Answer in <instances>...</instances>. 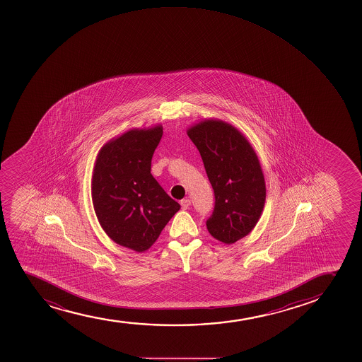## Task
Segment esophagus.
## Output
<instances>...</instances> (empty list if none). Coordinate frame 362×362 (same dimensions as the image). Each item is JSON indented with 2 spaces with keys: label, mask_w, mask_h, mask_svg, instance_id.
I'll return each mask as SVG.
<instances>
[{
  "label": "esophagus",
  "mask_w": 362,
  "mask_h": 362,
  "mask_svg": "<svg viewBox=\"0 0 362 362\" xmlns=\"http://www.w3.org/2000/svg\"><path fill=\"white\" fill-rule=\"evenodd\" d=\"M190 199H184L180 201V206H182V208L183 209H187V208L190 207Z\"/></svg>",
  "instance_id": "esophagus-1"
}]
</instances>
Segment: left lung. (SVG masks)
Wrapping results in <instances>:
<instances>
[{"label":"left lung","instance_id":"left-lung-1","mask_svg":"<svg viewBox=\"0 0 362 362\" xmlns=\"http://www.w3.org/2000/svg\"><path fill=\"white\" fill-rule=\"evenodd\" d=\"M187 132L216 196L206 223L208 232L223 243H235L252 232L264 211L266 184L260 161L245 136L228 122L206 119Z\"/></svg>","mask_w":362,"mask_h":362}]
</instances>
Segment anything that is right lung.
<instances>
[{"label":"right lung","mask_w":362,"mask_h":362,"mask_svg":"<svg viewBox=\"0 0 362 362\" xmlns=\"http://www.w3.org/2000/svg\"><path fill=\"white\" fill-rule=\"evenodd\" d=\"M163 126L131 129L102 146L91 196L98 223L115 243L146 252L180 209L151 175V158Z\"/></svg>","instance_id":"right-lung-1"}]
</instances>
